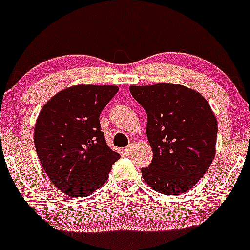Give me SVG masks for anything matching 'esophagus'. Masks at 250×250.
<instances>
[{"label":"esophagus","instance_id":"esophagus-1","mask_svg":"<svg viewBox=\"0 0 250 250\" xmlns=\"http://www.w3.org/2000/svg\"><path fill=\"white\" fill-rule=\"evenodd\" d=\"M135 146H135V144H133V143L130 144V146H128L127 148L124 149V153L126 154V155H130V154H132V151L135 150Z\"/></svg>","mask_w":250,"mask_h":250}]
</instances>
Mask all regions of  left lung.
Here are the masks:
<instances>
[{
  "label": "left lung",
  "instance_id": "8db88e82",
  "mask_svg": "<svg viewBox=\"0 0 250 250\" xmlns=\"http://www.w3.org/2000/svg\"><path fill=\"white\" fill-rule=\"evenodd\" d=\"M148 115L153 160L142 168L146 184L164 195H181L202 178L215 155L218 123L200 92L178 84L130 86Z\"/></svg>",
  "mask_w": 250,
  "mask_h": 250
}]
</instances>
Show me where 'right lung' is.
Instances as JSON below:
<instances>
[{
	"instance_id": "add662e5",
	"label": "right lung",
	"mask_w": 250,
	"mask_h": 250,
	"mask_svg": "<svg viewBox=\"0 0 250 250\" xmlns=\"http://www.w3.org/2000/svg\"><path fill=\"white\" fill-rule=\"evenodd\" d=\"M119 87L69 86L44 104L33 132L36 151L51 183L63 194L85 197L104 185L120 158L107 146L100 114Z\"/></svg>"
}]
</instances>
